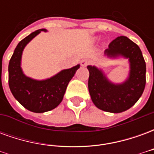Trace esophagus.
Returning a JSON list of instances; mask_svg holds the SVG:
<instances>
[{"label":"esophagus","mask_w":154,"mask_h":154,"mask_svg":"<svg viewBox=\"0 0 154 154\" xmlns=\"http://www.w3.org/2000/svg\"><path fill=\"white\" fill-rule=\"evenodd\" d=\"M89 63H90L89 60H87V59H84V60H82V62H81V64H82V67H86Z\"/></svg>","instance_id":"1"}]
</instances>
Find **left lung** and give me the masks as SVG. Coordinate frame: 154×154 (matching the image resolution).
I'll list each match as a JSON object with an SVG mask.
<instances>
[{"mask_svg":"<svg viewBox=\"0 0 154 154\" xmlns=\"http://www.w3.org/2000/svg\"><path fill=\"white\" fill-rule=\"evenodd\" d=\"M108 58L128 59V77L120 83H115L101 68L88 65V89L94 105L100 110L120 113L129 110L142 96L146 83V63L139 47L125 36L114 39L105 50Z\"/></svg>","mask_w":154,"mask_h":154,"instance_id":"left-lung-1","label":"left lung"}]
</instances>
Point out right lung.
<instances>
[{
  "instance_id": "obj_1",
  "label": "right lung",
  "mask_w": 154,
  "mask_h": 154,
  "mask_svg": "<svg viewBox=\"0 0 154 154\" xmlns=\"http://www.w3.org/2000/svg\"><path fill=\"white\" fill-rule=\"evenodd\" d=\"M42 31L47 32V29L33 32L17 44L8 67L9 87L12 95L25 109L35 113L54 110L62 102L67 85L80 67L77 64L44 80L27 77L21 67L22 54L25 46Z\"/></svg>"
}]
</instances>
